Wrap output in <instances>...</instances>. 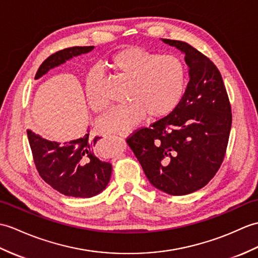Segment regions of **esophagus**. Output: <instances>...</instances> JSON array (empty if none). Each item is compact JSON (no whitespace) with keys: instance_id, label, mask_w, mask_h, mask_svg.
I'll return each mask as SVG.
<instances>
[{"instance_id":"obj_1","label":"esophagus","mask_w":258,"mask_h":258,"mask_svg":"<svg viewBox=\"0 0 258 258\" xmlns=\"http://www.w3.org/2000/svg\"><path fill=\"white\" fill-rule=\"evenodd\" d=\"M132 132H118V136L122 137V139H126V137H128L131 135Z\"/></svg>"}]
</instances>
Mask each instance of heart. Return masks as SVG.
<instances>
[{
    "label": "heart",
    "instance_id": "1",
    "mask_svg": "<svg viewBox=\"0 0 258 258\" xmlns=\"http://www.w3.org/2000/svg\"><path fill=\"white\" fill-rule=\"evenodd\" d=\"M107 66L131 81L126 101L102 116L98 127L103 133L127 132L148 115L157 119L169 115L183 97L187 86V69L180 58L163 55L141 47H127L109 58ZM102 75L91 70L85 79L87 103L94 112L105 109L101 92Z\"/></svg>",
    "mask_w": 258,
    "mask_h": 258
}]
</instances>
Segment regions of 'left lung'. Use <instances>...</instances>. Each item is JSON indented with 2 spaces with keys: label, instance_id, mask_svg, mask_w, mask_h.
<instances>
[{
  "label": "left lung",
  "instance_id": "1",
  "mask_svg": "<svg viewBox=\"0 0 258 258\" xmlns=\"http://www.w3.org/2000/svg\"><path fill=\"white\" fill-rule=\"evenodd\" d=\"M163 41L184 53L187 89L169 115L136 131L127 144L155 188L183 196L205 187L222 164L231 104L222 76L210 59L184 41Z\"/></svg>",
  "mask_w": 258,
  "mask_h": 258
}]
</instances>
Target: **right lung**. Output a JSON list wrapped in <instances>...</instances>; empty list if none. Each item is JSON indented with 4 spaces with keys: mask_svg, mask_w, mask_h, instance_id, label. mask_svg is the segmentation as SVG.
<instances>
[{
    "mask_svg": "<svg viewBox=\"0 0 258 258\" xmlns=\"http://www.w3.org/2000/svg\"><path fill=\"white\" fill-rule=\"evenodd\" d=\"M94 46L70 47L52 53L40 64L35 79L73 57L91 51ZM90 131L80 139L62 144L48 141L27 130L34 163L39 176L59 191L75 198H91L102 192L110 181L112 165L98 158L95 145L100 137L90 139Z\"/></svg>",
    "mask_w": 258,
    "mask_h": 258,
    "instance_id": "obj_1",
    "label": "right lung"
}]
</instances>
